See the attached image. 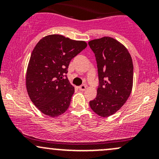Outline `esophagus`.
I'll use <instances>...</instances> for the list:
<instances>
[{"label":"esophagus","mask_w":159,"mask_h":159,"mask_svg":"<svg viewBox=\"0 0 159 159\" xmlns=\"http://www.w3.org/2000/svg\"><path fill=\"white\" fill-rule=\"evenodd\" d=\"M86 88H87V85L85 84L81 85L80 87H78V89H79V90L81 91H84L86 90Z\"/></svg>","instance_id":"34e87169"}]
</instances>
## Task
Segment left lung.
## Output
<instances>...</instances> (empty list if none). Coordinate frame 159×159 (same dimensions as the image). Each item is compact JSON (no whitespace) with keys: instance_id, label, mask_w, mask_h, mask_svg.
<instances>
[{"instance_id":"8db88e82","label":"left lung","mask_w":159,"mask_h":159,"mask_svg":"<svg viewBox=\"0 0 159 159\" xmlns=\"http://www.w3.org/2000/svg\"><path fill=\"white\" fill-rule=\"evenodd\" d=\"M88 44L96 56L99 80L97 95L90 106L98 116L107 117L123 106L132 92V57L122 43L109 36Z\"/></svg>"}]
</instances>
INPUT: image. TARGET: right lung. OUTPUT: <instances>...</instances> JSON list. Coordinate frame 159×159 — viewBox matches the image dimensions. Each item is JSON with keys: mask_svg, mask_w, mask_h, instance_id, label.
I'll list each match as a JSON object with an SVG mask.
<instances>
[{"mask_svg": "<svg viewBox=\"0 0 159 159\" xmlns=\"http://www.w3.org/2000/svg\"><path fill=\"white\" fill-rule=\"evenodd\" d=\"M87 45L84 41L52 34L42 38L34 47L27 69L26 88L43 114L56 117L69 108L75 88L66 74L71 60Z\"/></svg>", "mask_w": 159, "mask_h": 159, "instance_id": "add662e5", "label": "right lung"}]
</instances>
